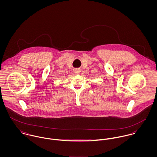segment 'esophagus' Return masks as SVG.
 I'll use <instances>...</instances> for the list:
<instances>
[{
  "instance_id": "esophagus-1",
  "label": "esophagus",
  "mask_w": 157,
  "mask_h": 157,
  "mask_svg": "<svg viewBox=\"0 0 157 157\" xmlns=\"http://www.w3.org/2000/svg\"><path fill=\"white\" fill-rule=\"evenodd\" d=\"M74 72H75V74H79V73L80 72V70L78 69H76L74 70Z\"/></svg>"
}]
</instances>
